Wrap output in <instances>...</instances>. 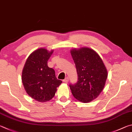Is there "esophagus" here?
<instances>
[{
	"label": "esophagus",
	"mask_w": 132,
	"mask_h": 132,
	"mask_svg": "<svg viewBox=\"0 0 132 132\" xmlns=\"http://www.w3.org/2000/svg\"><path fill=\"white\" fill-rule=\"evenodd\" d=\"M68 80H69V79L68 77H66L65 79L63 80V82H65V83H68Z\"/></svg>",
	"instance_id": "obj_1"
}]
</instances>
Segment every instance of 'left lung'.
Instances as JSON below:
<instances>
[{
    "label": "left lung",
    "mask_w": 132,
    "mask_h": 132,
    "mask_svg": "<svg viewBox=\"0 0 132 132\" xmlns=\"http://www.w3.org/2000/svg\"><path fill=\"white\" fill-rule=\"evenodd\" d=\"M78 73V81L70 84L73 97L82 103L96 98L105 86L108 73L102 60L95 51L83 47L71 50Z\"/></svg>",
    "instance_id": "obj_1"
}]
</instances>
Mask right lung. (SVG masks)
Instances as JSON below:
<instances>
[{"instance_id":"obj_1","label":"right lung","mask_w":132,"mask_h":132,"mask_svg":"<svg viewBox=\"0 0 132 132\" xmlns=\"http://www.w3.org/2000/svg\"><path fill=\"white\" fill-rule=\"evenodd\" d=\"M53 53V50L49 52L43 48L34 51L27 59L22 70L25 90L31 97L40 102L50 100L62 83L55 77L54 70L47 65Z\"/></svg>"}]
</instances>
